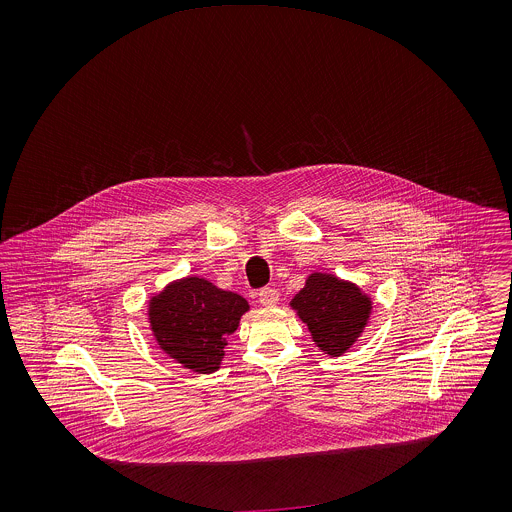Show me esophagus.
Segmentation results:
<instances>
[{
	"label": "esophagus",
	"instance_id": "34e87169",
	"mask_svg": "<svg viewBox=\"0 0 512 512\" xmlns=\"http://www.w3.org/2000/svg\"><path fill=\"white\" fill-rule=\"evenodd\" d=\"M258 301L262 305H266V307H274L280 301V293H278V290H274V288H262L258 292Z\"/></svg>",
	"mask_w": 512,
	"mask_h": 512
}]
</instances>
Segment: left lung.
I'll return each instance as SVG.
<instances>
[{"label": "left lung", "instance_id": "8db88e82", "mask_svg": "<svg viewBox=\"0 0 512 512\" xmlns=\"http://www.w3.org/2000/svg\"><path fill=\"white\" fill-rule=\"evenodd\" d=\"M292 307L325 355L345 353L363 333L370 301L357 286L329 274H311Z\"/></svg>", "mask_w": 512, "mask_h": 512}]
</instances>
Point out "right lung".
Listing matches in <instances>:
<instances>
[{
  "instance_id": "add662e5",
  "label": "right lung",
  "mask_w": 512,
  "mask_h": 512,
  "mask_svg": "<svg viewBox=\"0 0 512 512\" xmlns=\"http://www.w3.org/2000/svg\"><path fill=\"white\" fill-rule=\"evenodd\" d=\"M248 301L201 278H187L151 299L149 319L159 347L195 372H213L226 337L238 327Z\"/></svg>"
}]
</instances>
